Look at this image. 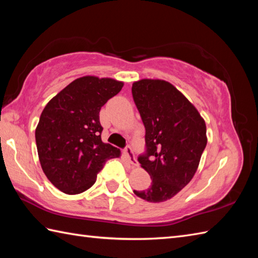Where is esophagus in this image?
Segmentation results:
<instances>
[{"instance_id": "34e87169", "label": "esophagus", "mask_w": 258, "mask_h": 258, "mask_svg": "<svg viewBox=\"0 0 258 258\" xmlns=\"http://www.w3.org/2000/svg\"><path fill=\"white\" fill-rule=\"evenodd\" d=\"M123 153H124L125 157L127 158V161H128L130 164H132L133 166L138 165V161H136V158H135V155H134V153H133L132 147L127 145V146H126L125 149L123 150Z\"/></svg>"}]
</instances>
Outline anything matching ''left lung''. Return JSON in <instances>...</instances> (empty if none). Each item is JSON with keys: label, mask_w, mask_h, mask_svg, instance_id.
Instances as JSON below:
<instances>
[{"label": "left lung", "mask_w": 258, "mask_h": 258, "mask_svg": "<svg viewBox=\"0 0 258 258\" xmlns=\"http://www.w3.org/2000/svg\"><path fill=\"white\" fill-rule=\"evenodd\" d=\"M132 95L145 126V152L138 157L151 186L135 190L140 199L160 203L187 185L204 152L206 125L193 104L166 81L141 80Z\"/></svg>", "instance_id": "8db88e82"}]
</instances>
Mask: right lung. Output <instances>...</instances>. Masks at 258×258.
Masks as SVG:
<instances>
[{
    "instance_id": "1",
    "label": "right lung",
    "mask_w": 258,
    "mask_h": 258,
    "mask_svg": "<svg viewBox=\"0 0 258 258\" xmlns=\"http://www.w3.org/2000/svg\"><path fill=\"white\" fill-rule=\"evenodd\" d=\"M122 82L84 76L73 81L43 109L35 141L43 172L65 194L83 193L119 150L102 142L101 107L122 90Z\"/></svg>"
}]
</instances>
